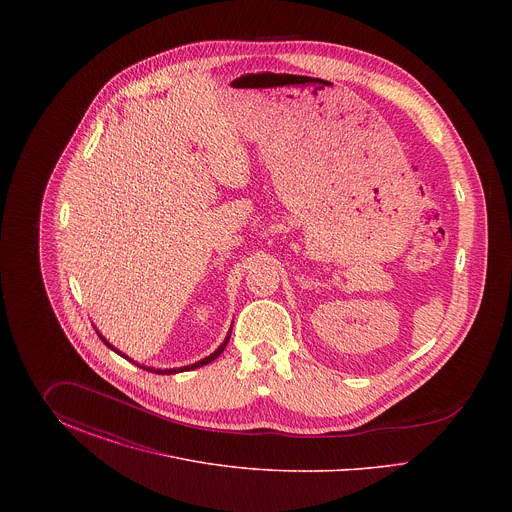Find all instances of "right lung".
I'll return each mask as SVG.
<instances>
[{
  "instance_id": "obj_1",
  "label": "right lung",
  "mask_w": 512,
  "mask_h": 512,
  "mask_svg": "<svg viewBox=\"0 0 512 512\" xmlns=\"http://www.w3.org/2000/svg\"><path fill=\"white\" fill-rule=\"evenodd\" d=\"M94 330H96V332H98V336H99V338H101V341H103V343H105V345H107V347H109V349H111V351H115V353H117V355H121V357H124V359H126V361H130V363H134V361H132V359H130V357H128V355H124V353H122V351H119V349H117V347H115V345H113V343H111V341H107V338H105V336H103V334H101V332H99V330H98V328H96V326H94ZM230 334H232V328H230V330H228V334H226V338H224V341H222V343H220L219 347H217V349H215V351H213V353H211V355H209V357H205V359H201V361H197V363H194V365L180 366V368H165V370H161V368H153V366L138 365V363H134V365H138V366H140V368H144V370H147V372H155V374H176V372H186V370H194V368H199V366H203V365H209V363H211V361H215V359H217V357H219L220 353H222V351H224V349H226V345H228V341H230Z\"/></svg>"
}]
</instances>
